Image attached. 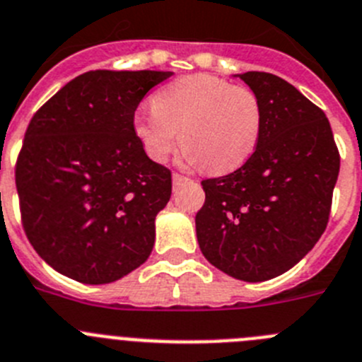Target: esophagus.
<instances>
[{"instance_id": "esophagus-1", "label": "esophagus", "mask_w": 362, "mask_h": 362, "mask_svg": "<svg viewBox=\"0 0 362 362\" xmlns=\"http://www.w3.org/2000/svg\"><path fill=\"white\" fill-rule=\"evenodd\" d=\"M172 181H174V187H179V185H183V183H187L188 179L185 177V175H181V174H172Z\"/></svg>"}]
</instances>
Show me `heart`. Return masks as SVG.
<instances>
[{
    "mask_svg": "<svg viewBox=\"0 0 362 362\" xmlns=\"http://www.w3.org/2000/svg\"><path fill=\"white\" fill-rule=\"evenodd\" d=\"M262 118V104L250 88L197 73L156 91L152 109L136 115L134 132L158 163L170 158L181 136L185 163L226 174L257 151Z\"/></svg>",
    "mask_w": 362,
    "mask_h": 362,
    "instance_id": "obj_1",
    "label": "heart"
}]
</instances>
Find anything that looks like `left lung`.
Instances as JSON below:
<instances>
[{"instance_id":"1","label":"left lung","mask_w":362,"mask_h":362,"mask_svg":"<svg viewBox=\"0 0 362 362\" xmlns=\"http://www.w3.org/2000/svg\"><path fill=\"white\" fill-rule=\"evenodd\" d=\"M262 104V136L246 163L204 179L199 247L222 273L265 281L289 271L327 228L339 152L327 116L273 73L235 75Z\"/></svg>"}]
</instances>
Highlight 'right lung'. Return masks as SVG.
Listing matches in <instances>:
<instances>
[{
	"label": "right lung",
	"instance_id": "obj_1",
	"mask_svg": "<svg viewBox=\"0 0 362 362\" xmlns=\"http://www.w3.org/2000/svg\"><path fill=\"white\" fill-rule=\"evenodd\" d=\"M172 75L82 73L30 122L16 165L23 228L57 273L111 284L151 255L172 174L145 154L134 111L148 89Z\"/></svg>",
	"mask_w": 362,
	"mask_h": 362
}]
</instances>
